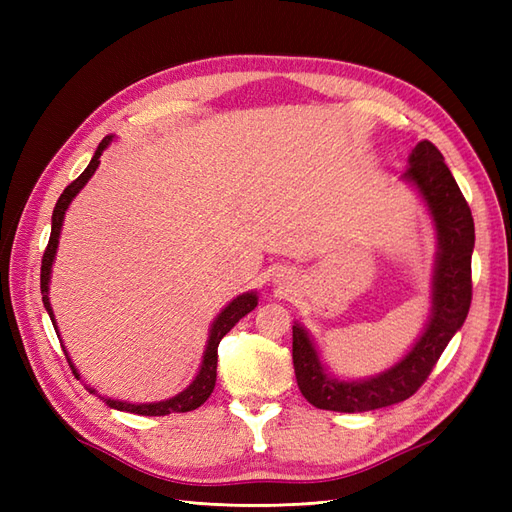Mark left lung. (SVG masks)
I'll use <instances>...</instances> for the list:
<instances>
[{"label": "left lung", "mask_w": 512, "mask_h": 512, "mask_svg": "<svg viewBox=\"0 0 512 512\" xmlns=\"http://www.w3.org/2000/svg\"><path fill=\"white\" fill-rule=\"evenodd\" d=\"M404 179L425 198L438 230V256L431 288V316L414 348L391 369L367 380H337L320 363L316 346L299 322L292 324L294 376L309 404L333 412H369L412 397L461 329L472 303L474 220L438 147L421 141Z\"/></svg>", "instance_id": "1"}]
</instances>
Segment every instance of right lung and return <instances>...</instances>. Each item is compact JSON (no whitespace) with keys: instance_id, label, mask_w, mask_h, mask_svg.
Wrapping results in <instances>:
<instances>
[{"instance_id":"add662e5","label":"right lung","mask_w":512,"mask_h":512,"mask_svg":"<svg viewBox=\"0 0 512 512\" xmlns=\"http://www.w3.org/2000/svg\"><path fill=\"white\" fill-rule=\"evenodd\" d=\"M113 141V136H104L102 143L98 145L94 158H91L89 166L83 170L79 175V179H74L68 188L64 190V194L59 196L57 205L53 209V224H51V239L49 245H46L44 256H42V267H40V290H42V303L46 307V312L51 316L53 327L57 331V324H55V316H53V309H51V301H49V282H51V267H53V260L57 254V245H59V232L61 226H64V215L68 205L72 203V198L83 190V185L91 179V175L96 173V168L100 164V156L102 151L108 147V143ZM258 305V297L256 292H245L239 294L237 299H232L224 309L222 314L213 320V327L209 331V339H207V348H205V356H203V363H200V369L196 378L192 380V384L188 389L181 391L179 395L170 397L166 401H156V404H128V401H119V399H106V406L108 408H115L121 412H132V414H141V416H166L170 412H190L196 410L198 406H203L205 401L209 399V395L213 393V386H215V376H218V346L222 342V337L235 327V324L245 316L250 314L252 309ZM66 352V350H64ZM66 359L72 367V374L79 378V371L72 365L70 356L66 352ZM89 393H96L94 389H89Z\"/></svg>"}]
</instances>
